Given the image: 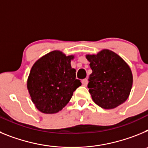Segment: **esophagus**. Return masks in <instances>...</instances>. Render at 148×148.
Listing matches in <instances>:
<instances>
[{
  "instance_id": "obj_1",
  "label": "esophagus",
  "mask_w": 148,
  "mask_h": 148,
  "mask_svg": "<svg viewBox=\"0 0 148 148\" xmlns=\"http://www.w3.org/2000/svg\"><path fill=\"white\" fill-rule=\"evenodd\" d=\"M87 83H88V80H87V78H84L82 80V84H83L84 86H87Z\"/></svg>"
}]
</instances>
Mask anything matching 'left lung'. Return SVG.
I'll return each mask as SVG.
<instances>
[{
  "label": "left lung",
  "instance_id": "1",
  "mask_svg": "<svg viewBox=\"0 0 148 148\" xmlns=\"http://www.w3.org/2000/svg\"><path fill=\"white\" fill-rule=\"evenodd\" d=\"M86 58L92 70L87 87L94 102L104 109H113L125 102L133 84L131 70L127 63L108 49Z\"/></svg>",
  "mask_w": 148,
  "mask_h": 148
}]
</instances>
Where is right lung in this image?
I'll return each instance as SVG.
<instances>
[{"label":"right lung","instance_id":"right-lung-1","mask_svg":"<svg viewBox=\"0 0 148 148\" xmlns=\"http://www.w3.org/2000/svg\"><path fill=\"white\" fill-rule=\"evenodd\" d=\"M73 56L53 51L38 60L32 66L27 88L32 102L40 112L56 113L61 110L82 85L71 67Z\"/></svg>","mask_w":148,"mask_h":148}]
</instances>
